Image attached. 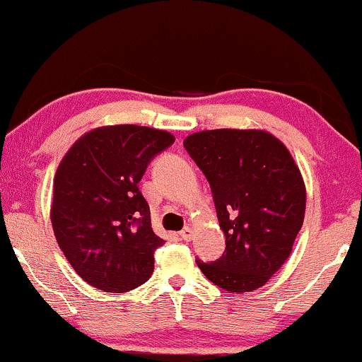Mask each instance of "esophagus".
Masks as SVG:
<instances>
[{
	"instance_id": "34e87169",
	"label": "esophagus",
	"mask_w": 362,
	"mask_h": 362,
	"mask_svg": "<svg viewBox=\"0 0 362 362\" xmlns=\"http://www.w3.org/2000/svg\"><path fill=\"white\" fill-rule=\"evenodd\" d=\"M180 235H181L182 240L189 242L192 239V229H191V227H185V229L180 232Z\"/></svg>"
}]
</instances>
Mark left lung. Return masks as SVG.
<instances>
[{
  "label": "left lung",
  "instance_id": "1",
  "mask_svg": "<svg viewBox=\"0 0 362 362\" xmlns=\"http://www.w3.org/2000/svg\"><path fill=\"white\" fill-rule=\"evenodd\" d=\"M209 181L226 250L206 279L232 293L264 286L285 264L303 226L301 173L279 138L264 130H206L182 141Z\"/></svg>",
  "mask_w": 362,
  "mask_h": 362
}]
</instances>
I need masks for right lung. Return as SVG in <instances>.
I'll return each mask as SVG.
<instances>
[{
    "label": "right lung",
    "instance_id": "obj_1",
    "mask_svg": "<svg viewBox=\"0 0 362 362\" xmlns=\"http://www.w3.org/2000/svg\"><path fill=\"white\" fill-rule=\"evenodd\" d=\"M175 143L165 130L113 125L86 133L54 176V235L77 275L107 293L145 284L161 237L138 189L148 165Z\"/></svg>",
    "mask_w": 362,
    "mask_h": 362
}]
</instances>
